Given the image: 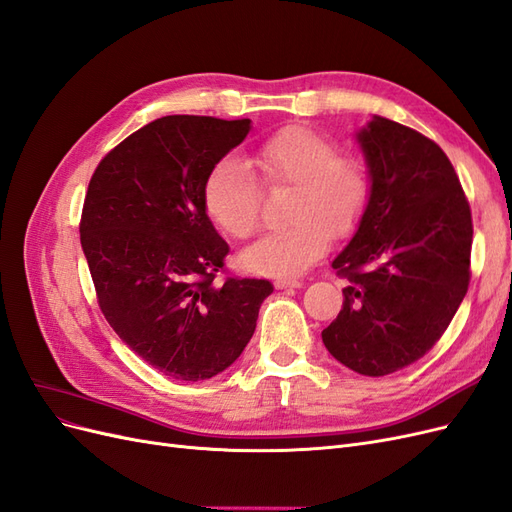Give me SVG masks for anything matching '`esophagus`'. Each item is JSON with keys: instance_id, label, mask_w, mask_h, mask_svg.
I'll list each match as a JSON object with an SVG mask.
<instances>
[{"instance_id": "obj_1", "label": "esophagus", "mask_w": 512, "mask_h": 512, "mask_svg": "<svg viewBox=\"0 0 512 512\" xmlns=\"http://www.w3.org/2000/svg\"><path fill=\"white\" fill-rule=\"evenodd\" d=\"M275 286L277 288H299L301 280H277Z\"/></svg>"}]
</instances>
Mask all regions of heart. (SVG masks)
<instances>
[{"instance_id":"obj_1","label":"heart","mask_w":512,"mask_h":512,"mask_svg":"<svg viewBox=\"0 0 512 512\" xmlns=\"http://www.w3.org/2000/svg\"><path fill=\"white\" fill-rule=\"evenodd\" d=\"M258 179L271 190L290 188L286 228L269 232L243 254V265L277 277L299 275L327 252L331 237L359 228L369 205L367 166L350 151H337L331 136L303 126L273 132L250 156ZM209 220L232 239H250L260 224V190L241 162H215L203 181Z\"/></svg>"}]
</instances>
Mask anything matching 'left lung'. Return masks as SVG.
Wrapping results in <instances>:
<instances>
[{"label":"left lung","instance_id":"obj_1","mask_svg":"<svg viewBox=\"0 0 512 512\" xmlns=\"http://www.w3.org/2000/svg\"><path fill=\"white\" fill-rule=\"evenodd\" d=\"M371 196L359 230L333 260L348 280L322 342L356 374L386 376L425 356L470 286L472 211L438 143L374 117L359 132Z\"/></svg>","mask_w":512,"mask_h":512}]
</instances>
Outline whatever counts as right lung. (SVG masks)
Masks as SVG:
<instances>
[{
    "label": "right lung",
    "instance_id": "right-lung-1",
    "mask_svg": "<svg viewBox=\"0 0 512 512\" xmlns=\"http://www.w3.org/2000/svg\"><path fill=\"white\" fill-rule=\"evenodd\" d=\"M250 119L168 115L106 153L91 175L81 245L98 305L145 363L175 380L220 374L250 342L269 280L230 275L203 207L211 166Z\"/></svg>",
    "mask_w": 512,
    "mask_h": 512
}]
</instances>
